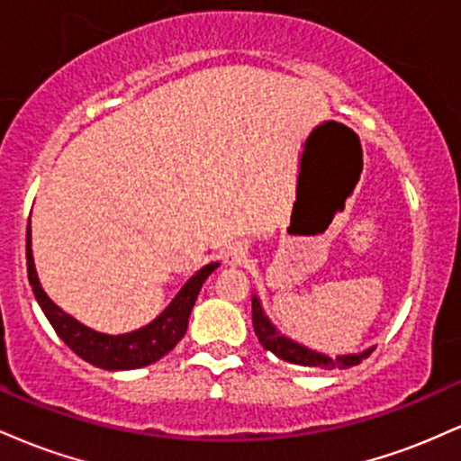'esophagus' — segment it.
Instances as JSON below:
<instances>
[{
  "mask_svg": "<svg viewBox=\"0 0 461 461\" xmlns=\"http://www.w3.org/2000/svg\"><path fill=\"white\" fill-rule=\"evenodd\" d=\"M242 260H245V253H242V249H231V251H227L225 262L230 264V267H236V264H240Z\"/></svg>",
  "mask_w": 461,
  "mask_h": 461,
  "instance_id": "esophagus-1",
  "label": "esophagus"
}]
</instances>
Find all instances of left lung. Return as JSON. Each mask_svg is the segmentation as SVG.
<instances>
[{
    "mask_svg": "<svg viewBox=\"0 0 461 461\" xmlns=\"http://www.w3.org/2000/svg\"><path fill=\"white\" fill-rule=\"evenodd\" d=\"M251 316H253V330H256L258 340L260 345L277 356L279 359L290 364H299V366H316V368H348L356 366V364L362 362L364 357H368L370 353L375 351V347L364 348L359 353H347V356H336L330 357L325 353L314 351V348H308L305 345H299L293 338L284 336L277 327L273 325L271 319L267 316V312L262 308V301L258 294H251Z\"/></svg>",
    "mask_w": 461,
    "mask_h": 461,
    "instance_id": "obj_1",
    "label": "left lung"
}]
</instances>
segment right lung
Returning <instances> with one entry per match:
<instances>
[{"mask_svg":"<svg viewBox=\"0 0 461 461\" xmlns=\"http://www.w3.org/2000/svg\"><path fill=\"white\" fill-rule=\"evenodd\" d=\"M25 256H28V279L39 301L41 310L51 322L62 342L71 348L76 356L86 359L93 366L104 370H131L149 366L158 362L162 356H167L173 347L177 345L188 330L190 312H193L194 301L199 297V290L205 279L219 268V262L205 264L199 268L186 284L179 288V293L173 297L171 303L164 308L160 314L151 322L139 327V330L128 333H102L86 327L84 322L73 319L65 310L47 297V293L41 285L39 273L34 267V256H32V227L28 223V236H25Z\"/></svg>","mask_w":461,"mask_h":461,"instance_id":"right-lung-1","label":"right lung"}]
</instances>
